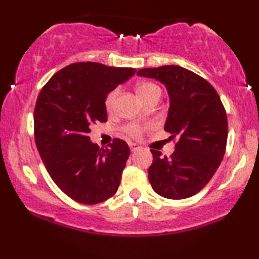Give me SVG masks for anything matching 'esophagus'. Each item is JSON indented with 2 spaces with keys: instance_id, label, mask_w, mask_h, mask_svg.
Wrapping results in <instances>:
<instances>
[{
  "instance_id": "obj_1",
  "label": "esophagus",
  "mask_w": 259,
  "mask_h": 259,
  "mask_svg": "<svg viewBox=\"0 0 259 259\" xmlns=\"http://www.w3.org/2000/svg\"><path fill=\"white\" fill-rule=\"evenodd\" d=\"M129 147H130V149H132V151L134 152V151H136V149H139L140 147H139V145H136V143H129Z\"/></svg>"
}]
</instances>
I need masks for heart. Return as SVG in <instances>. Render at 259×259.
I'll use <instances>...</instances> for the list:
<instances>
[{"label": "heart", "mask_w": 259, "mask_h": 259, "mask_svg": "<svg viewBox=\"0 0 259 259\" xmlns=\"http://www.w3.org/2000/svg\"><path fill=\"white\" fill-rule=\"evenodd\" d=\"M154 93H160L159 87L155 85L154 83L143 82L138 85V94L142 100H146L149 95L154 94ZM118 94H119V89L116 88L111 90V92L107 94V96H106L105 106L108 111L113 110L114 105H116ZM143 129H145V127H143V125H141V124L132 123V124H127V125L124 127V132H125L129 136H132V138H140L143 132Z\"/></svg>", "instance_id": "heart-1"}]
</instances>
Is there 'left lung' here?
Returning a JSON list of instances; mask_svg holds the SVG:
<instances>
[{
    "mask_svg": "<svg viewBox=\"0 0 259 259\" xmlns=\"http://www.w3.org/2000/svg\"><path fill=\"white\" fill-rule=\"evenodd\" d=\"M138 74L165 84L170 107L164 129L171 139L179 138L170 157L151 149L152 188L174 200L193 197L214 175L226 152L228 121L220 95L206 79L176 65L141 68Z\"/></svg>",
    "mask_w": 259,
    "mask_h": 259,
    "instance_id": "left-lung-1",
    "label": "left lung"
}]
</instances>
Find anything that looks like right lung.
<instances>
[{"mask_svg":"<svg viewBox=\"0 0 259 259\" xmlns=\"http://www.w3.org/2000/svg\"><path fill=\"white\" fill-rule=\"evenodd\" d=\"M136 72L99 62H74L47 82L37 98L33 123L38 153L55 185L80 204L94 205L116 194L130 149L114 139L100 148L88 134L107 120L108 93Z\"/></svg>","mask_w":259,"mask_h":259,"instance_id":"1","label":"right lung"}]
</instances>
